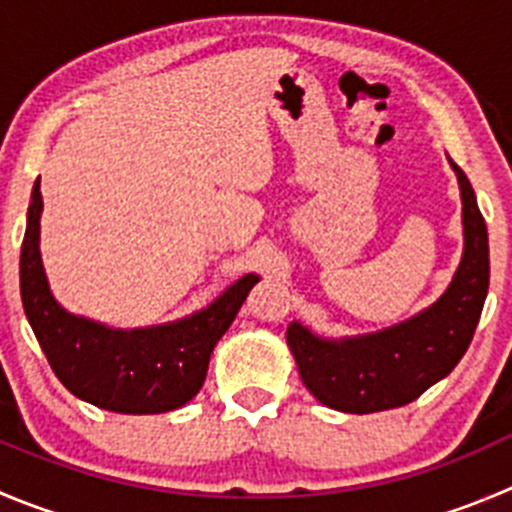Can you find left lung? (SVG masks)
I'll return each instance as SVG.
<instances>
[{"label":"left lung","instance_id":"1","mask_svg":"<svg viewBox=\"0 0 512 512\" xmlns=\"http://www.w3.org/2000/svg\"><path fill=\"white\" fill-rule=\"evenodd\" d=\"M450 165L462 201V256L440 299L359 337H319L301 321L286 329L301 382L321 405L349 415L410 405L445 379L470 347L490 284L488 228L467 175L452 160Z\"/></svg>","mask_w":512,"mask_h":512}]
</instances>
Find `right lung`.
Returning a JSON list of instances; mask_svg holds the SVG:
<instances>
[{"label": "right lung", "mask_w": 512, "mask_h": 512, "mask_svg": "<svg viewBox=\"0 0 512 512\" xmlns=\"http://www.w3.org/2000/svg\"><path fill=\"white\" fill-rule=\"evenodd\" d=\"M42 193L32 188L19 256V291L52 372L75 397L120 415H160L191 402L206 382L213 347L259 276L233 281L203 309L143 329H113L67 311L55 299L40 253Z\"/></svg>", "instance_id": "obj_1"}]
</instances>
